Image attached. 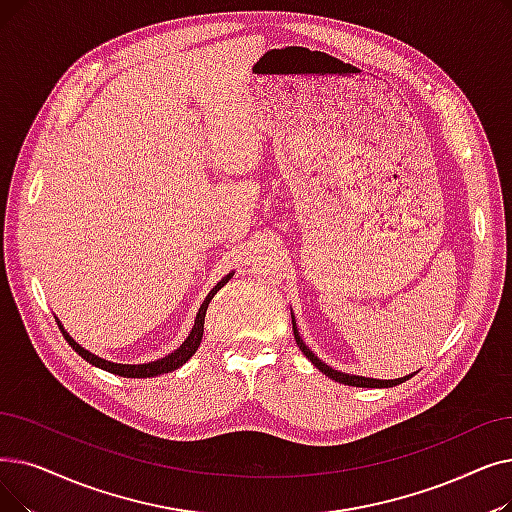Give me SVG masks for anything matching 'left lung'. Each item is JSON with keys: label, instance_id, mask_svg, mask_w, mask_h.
<instances>
[{"label": "left lung", "instance_id": "obj_1", "mask_svg": "<svg viewBox=\"0 0 512 512\" xmlns=\"http://www.w3.org/2000/svg\"><path fill=\"white\" fill-rule=\"evenodd\" d=\"M293 332H295V341H297L299 349L307 355V360H309L311 364H314L320 372H324L326 376H330L332 381L343 383V385H351V387H393V385H399V383H404V381L410 379V376H404V379H395V381H376V379H366V376H351V374H343V372H339V370H332V368L326 366L322 360H318V355H314V353H311V351L305 347L303 339L299 337V330H297V324H295V316H293Z\"/></svg>", "mask_w": 512, "mask_h": 512}]
</instances>
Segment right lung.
Returning a JSON list of instances; mask_svg holds the SVG:
<instances>
[{
  "label": "right lung",
  "mask_w": 512,
  "mask_h": 512,
  "mask_svg": "<svg viewBox=\"0 0 512 512\" xmlns=\"http://www.w3.org/2000/svg\"><path fill=\"white\" fill-rule=\"evenodd\" d=\"M230 278H232V274L226 276L221 282H217V286L207 295V299L203 301L201 309H198L196 320H194V328H192V332L188 335V339H186L180 347H177L173 353L165 355V358H161V360H157V362H148V364H115V362L102 360V358H98V355H94V353H90L87 349H83L81 345H77L69 335H66V330L62 328V324H60L58 320H56V322H58V326H60V330H62L64 339L69 341V345L81 355V358H83L85 362H90L92 366H98V368H102V370H106V372H113V374H119V376H127V379H148V376H159V374H167V372H171V370H177V368H180L182 364H186V362L192 358V355H194L196 349H198V345H201V339H203L207 307H209L211 299L217 295L219 288L224 286Z\"/></svg>",
  "instance_id": "add662e5"
}]
</instances>
